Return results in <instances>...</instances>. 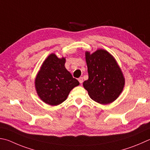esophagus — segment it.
Listing matches in <instances>:
<instances>
[{"instance_id": "esophagus-1", "label": "esophagus", "mask_w": 150, "mask_h": 150, "mask_svg": "<svg viewBox=\"0 0 150 150\" xmlns=\"http://www.w3.org/2000/svg\"><path fill=\"white\" fill-rule=\"evenodd\" d=\"M78 81L81 84H82L83 83V77H79L78 79Z\"/></svg>"}]
</instances>
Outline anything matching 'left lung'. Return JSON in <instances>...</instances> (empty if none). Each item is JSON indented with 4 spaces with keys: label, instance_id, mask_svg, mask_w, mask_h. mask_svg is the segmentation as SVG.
<instances>
[{
    "label": "left lung",
    "instance_id": "8db88e82",
    "mask_svg": "<svg viewBox=\"0 0 150 150\" xmlns=\"http://www.w3.org/2000/svg\"><path fill=\"white\" fill-rule=\"evenodd\" d=\"M88 79L83 83L90 97L101 104H108L117 98L125 85L121 68L112 55L103 49L85 52Z\"/></svg>",
    "mask_w": 150,
    "mask_h": 150
}]
</instances>
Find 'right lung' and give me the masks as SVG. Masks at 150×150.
I'll use <instances>...</instances> for the list:
<instances>
[{
	"instance_id": "obj_1",
	"label": "right lung",
	"mask_w": 150,
	"mask_h": 150,
	"mask_svg": "<svg viewBox=\"0 0 150 150\" xmlns=\"http://www.w3.org/2000/svg\"><path fill=\"white\" fill-rule=\"evenodd\" d=\"M66 58L51 54L43 62L35 79L38 96L50 105H57L67 99L70 91L79 84L65 67Z\"/></svg>"
}]
</instances>
